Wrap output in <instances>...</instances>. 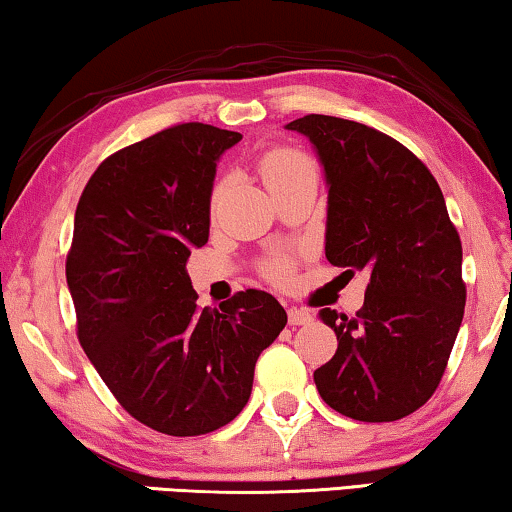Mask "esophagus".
<instances>
[{"label":"esophagus","instance_id":"1","mask_svg":"<svg viewBox=\"0 0 512 512\" xmlns=\"http://www.w3.org/2000/svg\"><path fill=\"white\" fill-rule=\"evenodd\" d=\"M314 321V316H311V311L307 309H298V307H291L288 309V323L291 325H307Z\"/></svg>","mask_w":512,"mask_h":512}]
</instances>
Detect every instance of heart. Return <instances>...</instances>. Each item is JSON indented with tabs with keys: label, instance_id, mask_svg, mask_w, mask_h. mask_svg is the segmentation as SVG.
I'll return each instance as SVG.
<instances>
[{
	"label": "heart",
	"instance_id": "heart-1",
	"mask_svg": "<svg viewBox=\"0 0 512 512\" xmlns=\"http://www.w3.org/2000/svg\"><path fill=\"white\" fill-rule=\"evenodd\" d=\"M258 173H261L265 187L272 189L277 187V184H284L298 175L316 173V164L311 161L309 154L295 150V147H272V150L265 152L261 161H258ZM221 187H224V184L219 182L212 191V207L219 201ZM261 272L272 281V284H284L293 272V258L288 254H272L261 263Z\"/></svg>",
	"mask_w": 512,
	"mask_h": 512
}]
</instances>
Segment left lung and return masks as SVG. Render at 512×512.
Masks as SVG:
<instances>
[{
	"mask_svg": "<svg viewBox=\"0 0 512 512\" xmlns=\"http://www.w3.org/2000/svg\"><path fill=\"white\" fill-rule=\"evenodd\" d=\"M286 127L314 143L330 184L325 256L369 277L355 316L321 309L339 344L316 388L353 420L409 416L439 388L466 305L462 240L439 182L367 124L305 115Z\"/></svg>",
	"mask_w": 512,
	"mask_h": 512,
	"instance_id": "obj_1",
	"label": "left lung"
}]
</instances>
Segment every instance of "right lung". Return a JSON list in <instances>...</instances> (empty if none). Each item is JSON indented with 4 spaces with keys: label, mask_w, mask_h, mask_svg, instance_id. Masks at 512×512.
<instances>
[{
    "label": "right lung",
    "mask_w": 512,
    "mask_h": 512,
    "mask_svg": "<svg viewBox=\"0 0 512 512\" xmlns=\"http://www.w3.org/2000/svg\"><path fill=\"white\" fill-rule=\"evenodd\" d=\"M238 131L184 122L110 154L85 184L66 254L80 346L129 416L198 436L249 402L254 367L286 325L247 288L198 307L187 261L210 235L217 159Z\"/></svg>",
    "instance_id": "right-lung-1"
}]
</instances>
